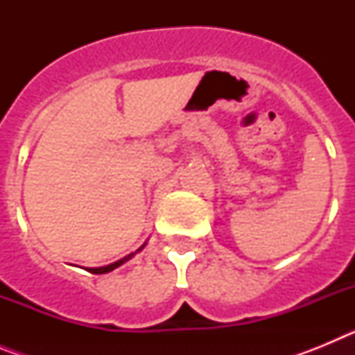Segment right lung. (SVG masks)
Wrapping results in <instances>:
<instances>
[{"label":"right lung","mask_w":355,"mask_h":355,"mask_svg":"<svg viewBox=\"0 0 355 355\" xmlns=\"http://www.w3.org/2000/svg\"><path fill=\"white\" fill-rule=\"evenodd\" d=\"M144 247H146V243H144V245L140 247L139 250H135V252L128 254V256H124V258H122V259H119V261H115V263H110V265H106V266H97V268H87V270H89V272H92V274H108V272L115 270V268H117V266H121V265H124V263H126V261H130V259L133 258L135 254H137V252H140V250H142Z\"/></svg>","instance_id":"1"}]
</instances>
